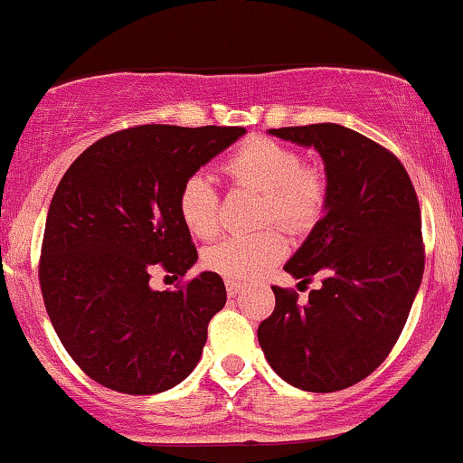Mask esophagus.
<instances>
[{"label": "esophagus", "mask_w": 463, "mask_h": 463, "mask_svg": "<svg viewBox=\"0 0 463 463\" xmlns=\"http://www.w3.org/2000/svg\"><path fill=\"white\" fill-rule=\"evenodd\" d=\"M241 284H237V282H232V279H226V293H228V298H237L241 293Z\"/></svg>", "instance_id": "obj_1"}]
</instances>
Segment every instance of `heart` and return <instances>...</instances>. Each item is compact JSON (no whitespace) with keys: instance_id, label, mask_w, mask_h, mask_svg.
Segmentation results:
<instances>
[{"instance_id":"1","label":"heart","mask_w":463,"mask_h":463,"mask_svg":"<svg viewBox=\"0 0 463 463\" xmlns=\"http://www.w3.org/2000/svg\"><path fill=\"white\" fill-rule=\"evenodd\" d=\"M240 188L264 193L261 222H278L293 232L318 222L326 203V176L320 167L302 161L300 154L273 138L255 137L241 143L223 165ZM179 214L193 235L210 240L219 231V194L213 179L194 172L179 193ZM287 250L282 232L266 228L255 235H232L205 253V266L228 279H250L275 264Z\"/></svg>"}]
</instances>
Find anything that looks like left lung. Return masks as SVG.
<instances>
[{
  "label": "left lung",
  "mask_w": 463,
  "mask_h": 463,
  "mask_svg": "<svg viewBox=\"0 0 463 463\" xmlns=\"http://www.w3.org/2000/svg\"><path fill=\"white\" fill-rule=\"evenodd\" d=\"M314 147L325 161V214L284 264L322 287L298 293L273 287L275 309L258 329L275 374L307 392L356 385L399 340L421 287V208L403 163L383 145L335 123L269 129Z\"/></svg>",
  "instance_id": "obj_1"
}]
</instances>
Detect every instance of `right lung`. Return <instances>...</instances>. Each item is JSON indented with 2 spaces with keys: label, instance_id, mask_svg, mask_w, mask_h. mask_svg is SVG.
<instances>
[{
  "label": "right lung",
  "instance_id": "obj_1",
  "mask_svg": "<svg viewBox=\"0 0 463 463\" xmlns=\"http://www.w3.org/2000/svg\"><path fill=\"white\" fill-rule=\"evenodd\" d=\"M244 134L138 125L89 145L64 172L46 214L42 298L69 356L100 385L158 394L197 367L208 322L226 305L223 279L203 270L154 291L149 275L193 269L181 185Z\"/></svg>",
  "mask_w": 463,
  "mask_h": 463
}]
</instances>
